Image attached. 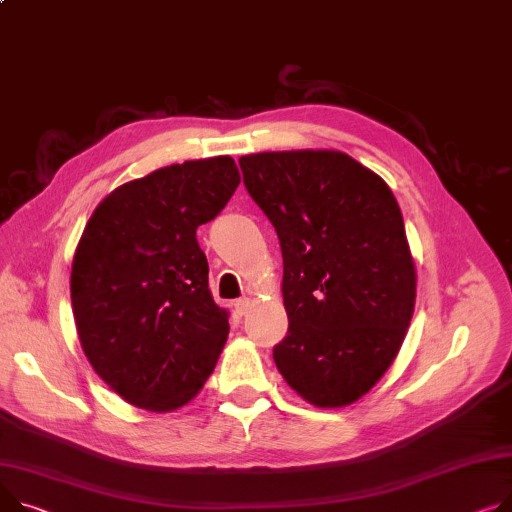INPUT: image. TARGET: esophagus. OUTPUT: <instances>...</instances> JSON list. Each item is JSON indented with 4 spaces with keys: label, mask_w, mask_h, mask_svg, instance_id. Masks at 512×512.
<instances>
[{
    "label": "esophagus",
    "mask_w": 512,
    "mask_h": 512,
    "mask_svg": "<svg viewBox=\"0 0 512 512\" xmlns=\"http://www.w3.org/2000/svg\"><path fill=\"white\" fill-rule=\"evenodd\" d=\"M249 306H251V300L249 298H238V300H234V311L238 313V315H247L249 313Z\"/></svg>",
    "instance_id": "34e87169"
}]
</instances>
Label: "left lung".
<instances>
[{
	"label": "left lung",
	"instance_id": "obj_1",
	"mask_svg": "<svg viewBox=\"0 0 512 512\" xmlns=\"http://www.w3.org/2000/svg\"><path fill=\"white\" fill-rule=\"evenodd\" d=\"M284 259L286 383L317 407L368 393L395 360L416 304V267L387 183L337 150L238 160Z\"/></svg>",
	"mask_w": 512,
	"mask_h": 512
}]
</instances>
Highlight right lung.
<instances>
[{
	"label": "right lung",
	"instance_id": "right-lung-1",
	"mask_svg": "<svg viewBox=\"0 0 512 512\" xmlns=\"http://www.w3.org/2000/svg\"><path fill=\"white\" fill-rule=\"evenodd\" d=\"M238 183L230 156L170 164L117 187L84 228L70 282L78 337L98 377L135 407H183L218 362L228 313L195 232Z\"/></svg>",
	"mask_w": 512,
	"mask_h": 512
}]
</instances>
